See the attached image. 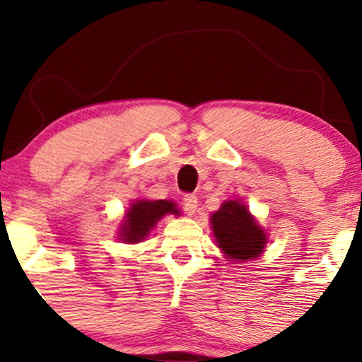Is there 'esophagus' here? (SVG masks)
<instances>
[{
	"label": "esophagus",
	"instance_id": "1",
	"mask_svg": "<svg viewBox=\"0 0 362 362\" xmlns=\"http://www.w3.org/2000/svg\"><path fill=\"white\" fill-rule=\"evenodd\" d=\"M182 209L185 211V214H194L197 211V197L192 194H185L182 197Z\"/></svg>",
	"mask_w": 362,
	"mask_h": 362
}]
</instances>
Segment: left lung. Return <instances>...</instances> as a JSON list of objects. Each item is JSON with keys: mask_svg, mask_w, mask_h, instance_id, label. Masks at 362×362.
Here are the masks:
<instances>
[{"mask_svg": "<svg viewBox=\"0 0 362 362\" xmlns=\"http://www.w3.org/2000/svg\"><path fill=\"white\" fill-rule=\"evenodd\" d=\"M216 243L233 262H250L264 253L267 235L242 201H226L211 216Z\"/></svg>", "mask_w": 362, "mask_h": 362, "instance_id": "left-lung-1", "label": "left lung"}]
</instances>
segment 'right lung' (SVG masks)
Returning a JSON list of instances; mask_svg holds the SVG:
<instances>
[{
    "instance_id": "obj_1",
    "label": "right lung",
    "mask_w": 362,
    "mask_h": 362,
    "mask_svg": "<svg viewBox=\"0 0 362 362\" xmlns=\"http://www.w3.org/2000/svg\"><path fill=\"white\" fill-rule=\"evenodd\" d=\"M167 214H180L177 204L167 199L160 201H148L139 199L134 201L124 216L119 228V240L124 243H139L146 238L149 231L155 228V224Z\"/></svg>"
}]
</instances>
